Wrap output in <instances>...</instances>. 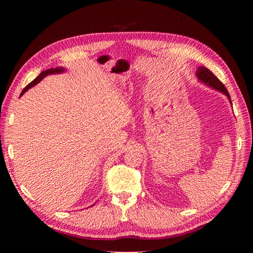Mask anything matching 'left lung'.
<instances>
[{
	"instance_id": "left-lung-1",
	"label": "left lung",
	"mask_w": 253,
	"mask_h": 253,
	"mask_svg": "<svg viewBox=\"0 0 253 253\" xmlns=\"http://www.w3.org/2000/svg\"><path fill=\"white\" fill-rule=\"evenodd\" d=\"M196 75H197L198 79L200 80L201 83L206 84L207 85H209V87H211L213 89L219 91V92L224 93L228 98L230 103H232V101H230V95L228 93L227 89L225 88V85L221 82H219V79L211 71H209L207 67L200 66V67H198Z\"/></svg>"
}]
</instances>
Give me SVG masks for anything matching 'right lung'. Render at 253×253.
<instances>
[{
	"label": "right lung",
	"instance_id": "add662e5",
	"mask_svg": "<svg viewBox=\"0 0 253 253\" xmlns=\"http://www.w3.org/2000/svg\"><path fill=\"white\" fill-rule=\"evenodd\" d=\"M64 71H65V68L64 67H55V68H50V69H46V71H43L42 72L39 76H38L34 82H31L29 84H27L26 87L24 88V90L21 91V93H20V96L23 95L27 90L28 89H30V88H32L34 87V85H36L38 83H40L42 79H43L45 76H47V75H52V74H61V73H64Z\"/></svg>",
	"mask_w": 253,
	"mask_h": 253
}]
</instances>
